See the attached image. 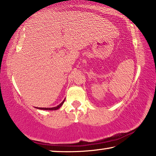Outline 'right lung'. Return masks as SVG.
Masks as SVG:
<instances>
[{
  "label": "right lung",
  "instance_id": "obj_1",
  "mask_svg": "<svg viewBox=\"0 0 156 156\" xmlns=\"http://www.w3.org/2000/svg\"><path fill=\"white\" fill-rule=\"evenodd\" d=\"M65 99H64L62 101V102L60 103H59V104L58 105H56V106H53V107H43V108H41V107H35V108H38V109H41V110H58V109H59V108H60L61 106H62V105L64 103V102H65Z\"/></svg>",
  "mask_w": 156,
  "mask_h": 156
}]
</instances>
